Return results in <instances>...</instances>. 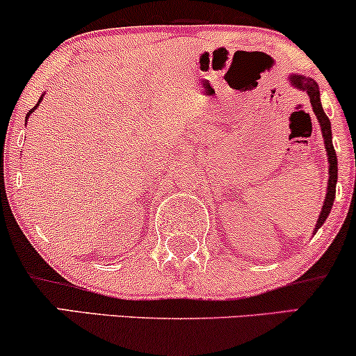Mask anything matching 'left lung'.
I'll use <instances>...</instances> for the list:
<instances>
[{
    "label": "left lung",
    "mask_w": 356,
    "mask_h": 356,
    "mask_svg": "<svg viewBox=\"0 0 356 356\" xmlns=\"http://www.w3.org/2000/svg\"><path fill=\"white\" fill-rule=\"evenodd\" d=\"M288 81L293 88H296L299 91H306L309 96V101H311L312 111L316 114L317 122H319L322 137H324V145H325V154H327V163H329V183H327V195L324 200V204H322L319 219H317L316 227H314V234L317 232L322 227V224L325 222V219L329 218V212L332 209V204H334L335 200V186H337V155L334 144H332V127H330V119L327 118L324 113V108H322L321 103V91L317 83L314 81L311 76H304L301 73H291L288 75Z\"/></svg>",
    "instance_id": "8db88e82"
}]
</instances>
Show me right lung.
Listing matches in <instances>:
<instances>
[{
	"label": "right lung",
	"instance_id": "1",
	"mask_svg": "<svg viewBox=\"0 0 356 356\" xmlns=\"http://www.w3.org/2000/svg\"><path fill=\"white\" fill-rule=\"evenodd\" d=\"M42 99H44V95H42V96H40L39 103H37V104L34 106V108H32V109L29 111V113H27V114H26V124H27V119H29V116H31V114H32V113H34V111H35L37 108H39V106H40V103H42Z\"/></svg>",
	"mask_w": 356,
	"mask_h": 356
}]
</instances>
